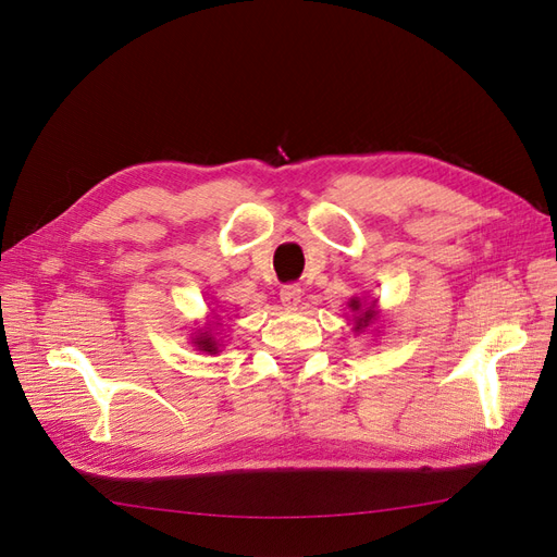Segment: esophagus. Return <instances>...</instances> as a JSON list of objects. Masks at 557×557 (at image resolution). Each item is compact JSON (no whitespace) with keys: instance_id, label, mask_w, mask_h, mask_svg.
Masks as SVG:
<instances>
[{"instance_id":"esophagus-1","label":"esophagus","mask_w":557,"mask_h":557,"mask_svg":"<svg viewBox=\"0 0 557 557\" xmlns=\"http://www.w3.org/2000/svg\"><path fill=\"white\" fill-rule=\"evenodd\" d=\"M278 297H281V301H283V307H297L299 301H301V288L299 285H285V288H281V293H278Z\"/></svg>"}]
</instances>
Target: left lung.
Here are the masks:
<instances>
[{
  "instance_id": "obj_1",
  "label": "left lung",
  "mask_w": 557,
  "mask_h": 557,
  "mask_svg": "<svg viewBox=\"0 0 557 557\" xmlns=\"http://www.w3.org/2000/svg\"><path fill=\"white\" fill-rule=\"evenodd\" d=\"M348 307L358 313L356 318H352V320H356V327H352L356 332L367 330L369 325H372V320L376 318V301H372V305L367 307V305H362V301H360L358 297H352V299L348 301Z\"/></svg>"
}]
</instances>
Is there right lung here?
<instances>
[{
	"label": "right lung",
	"instance_id": "add662e5",
	"mask_svg": "<svg viewBox=\"0 0 557 557\" xmlns=\"http://www.w3.org/2000/svg\"><path fill=\"white\" fill-rule=\"evenodd\" d=\"M215 325H218V323H215ZM193 344H195L197 350H205V352H209V356H215V352L221 350V342L215 339L213 327H201V330H197L195 336H193Z\"/></svg>",
	"mask_w": 557,
	"mask_h": 557
}]
</instances>
